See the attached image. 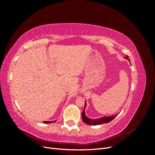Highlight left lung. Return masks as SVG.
<instances>
[{"label": "left lung", "instance_id": "8db88e82", "mask_svg": "<svg viewBox=\"0 0 155 155\" xmlns=\"http://www.w3.org/2000/svg\"><path fill=\"white\" fill-rule=\"evenodd\" d=\"M125 59H128L130 61V59H129V56L126 55V57H125ZM87 107V104L86 101L85 103V108H84V110L82 112L81 114V117H82V120L84 121V123H85L87 125H101L103 124H107L109 123L110 121H111L112 120L115 118V117L118 115V114H115L114 116H105V117H102V118H100L99 119H96V120H92L91 118H88V117L85 115V109Z\"/></svg>", "mask_w": 155, "mask_h": 155}]
</instances>
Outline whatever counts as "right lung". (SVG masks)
Segmentation results:
<instances>
[{"mask_svg": "<svg viewBox=\"0 0 155 155\" xmlns=\"http://www.w3.org/2000/svg\"><path fill=\"white\" fill-rule=\"evenodd\" d=\"M55 121H43V122L45 123V124H50V123H52V122H54Z\"/></svg>", "mask_w": 155, "mask_h": 155, "instance_id": "add662e5", "label": "right lung"}]
</instances>
